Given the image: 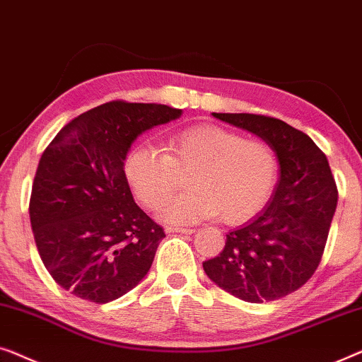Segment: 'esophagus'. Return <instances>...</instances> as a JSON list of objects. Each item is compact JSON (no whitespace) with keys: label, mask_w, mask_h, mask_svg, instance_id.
<instances>
[{"label":"esophagus","mask_w":362,"mask_h":362,"mask_svg":"<svg viewBox=\"0 0 362 362\" xmlns=\"http://www.w3.org/2000/svg\"><path fill=\"white\" fill-rule=\"evenodd\" d=\"M165 233H182V234H192L195 233V230L193 228H165Z\"/></svg>","instance_id":"34e87169"}]
</instances>
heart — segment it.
I'll return each mask as SVG.
<instances>
[{"mask_svg": "<svg viewBox=\"0 0 362 362\" xmlns=\"http://www.w3.org/2000/svg\"><path fill=\"white\" fill-rule=\"evenodd\" d=\"M165 151L137 146L124 162V175L142 205L157 210L179 185V172H190V190L167 203L162 218L188 225L221 215L239 225L257 215L277 183L276 151L261 139L220 126H195L170 136Z\"/></svg>", "mask_w": 362, "mask_h": 362, "instance_id": "1", "label": "heart"}]
</instances>
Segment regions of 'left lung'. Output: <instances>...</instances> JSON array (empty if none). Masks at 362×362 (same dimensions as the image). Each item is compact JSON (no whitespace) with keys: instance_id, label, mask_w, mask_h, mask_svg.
I'll list each match as a JSON object with an SVG mask.
<instances>
[{"instance_id":"1","label":"left lung","mask_w":362,"mask_h":362,"mask_svg":"<svg viewBox=\"0 0 362 362\" xmlns=\"http://www.w3.org/2000/svg\"><path fill=\"white\" fill-rule=\"evenodd\" d=\"M213 116L262 137L276 151L281 177L261 215L228 233L225 249L203 269L244 302L279 300L307 284L322 261L338 203L328 159L305 132L272 116Z\"/></svg>"}]
</instances>
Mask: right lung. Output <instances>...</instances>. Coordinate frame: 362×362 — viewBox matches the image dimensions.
Segmentation results:
<instances>
[{
	"label": "right lung",
	"mask_w": 362,
	"mask_h": 362,
	"mask_svg": "<svg viewBox=\"0 0 362 362\" xmlns=\"http://www.w3.org/2000/svg\"><path fill=\"white\" fill-rule=\"evenodd\" d=\"M182 110L116 100L85 111L45 147L29 200L45 269L60 287L108 303L139 284L165 238L132 198L124 159L141 132Z\"/></svg>",
	"instance_id": "add662e5"
}]
</instances>
